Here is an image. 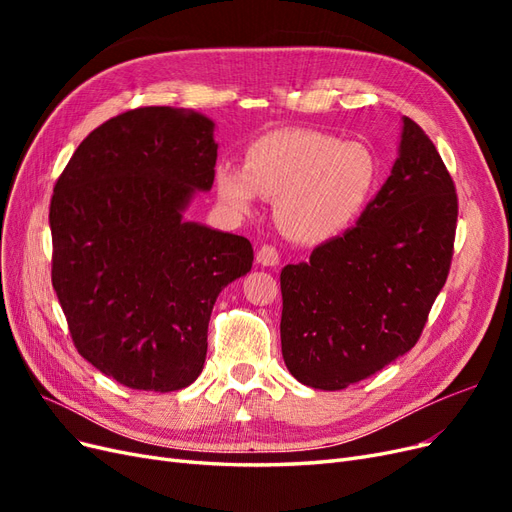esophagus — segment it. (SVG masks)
<instances>
[{"label": "esophagus", "instance_id": "34e87169", "mask_svg": "<svg viewBox=\"0 0 512 512\" xmlns=\"http://www.w3.org/2000/svg\"><path fill=\"white\" fill-rule=\"evenodd\" d=\"M256 262L262 267H275L277 262H280V252H277L273 245H262L256 252Z\"/></svg>", "mask_w": 512, "mask_h": 512}]
</instances>
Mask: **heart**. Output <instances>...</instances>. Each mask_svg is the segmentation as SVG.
<instances>
[{
	"label": "heart",
	"mask_w": 512,
	"mask_h": 512,
	"mask_svg": "<svg viewBox=\"0 0 512 512\" xmlns=\"http://www.w3.org/2000/svg\"><path fill=\"white\" fill-rule=\"evenodd\" d=\"M380 164L365 143L339 141L316 130H277L245 151V166L222 162L215 188L237 215L262 196L275 198V218L294 241L322 243L346 232L367 209Z\"/></svg>",
	"instance_id": "1"
}]
</instances>
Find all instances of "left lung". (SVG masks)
<instances>
[{"label": "left lung", "mask_w": 512, "mask_h": 512, "mask_svg": "<svg viewBox=\"0 0 512 512\" xmlns=\"http://www.w3.org/2000/svg\"><path fill=\"white\" fill-rule=\"evenodd\" d=\"M455 228V183L436 145L404 117L391 177L356 226L282 269L290 374L342 391L412 350L451 269Z\"/></svg>", "instance_id": "8db88e82"}]
</instances>
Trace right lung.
<instances>
[{
  "label": "right lung",
  "mask_w": 512,
  "mask_h": 512,
  "mask_svg": "<svg viewBox=\"0 0 512 512\" xmlns=\"http://www.w3.org/2000/svg\"><path fill=\"white\" fill-rule=\"evenodd\" d=\"M213 128L183 108H134L91 132L55 183L51 280L72 342L128 389L190 386L215 299L252 269L245 237L183 220L213 185Z\"/></svg>",
  "instance_id": "add662e5"
}]
</instances>
